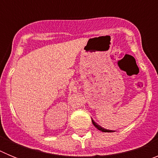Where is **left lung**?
Listing matches in <instances>:
<instances>
[{
	"label": "left lung",
	"mask_w": 158,
	"mask_h": 158,
	"mask_svg": "<svg viewBox=\"0 0 158 158\" xmlns=\"http://www.w3.org/2000/svg\"><path fill=\"white\" fill-rule=\"evenodd\" d=\"M92 122H93V125H94L95 127H96V128H97V129L100 130V131H103V132H113L112 131H110V130H106V129H104V128L101 127H100V126H99L98 124L96 123H95L94 121L93 120V119H92Z\"/></svg>",
	"instance_id": "obj_1"
}]
</instances>
